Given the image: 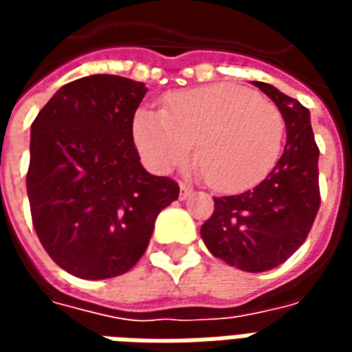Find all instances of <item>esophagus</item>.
Here are the masks:
<instances>
[{"label":"esophagus","instance_id":"esophagus-1","mask_svg":"<svg viewBox=\"0 0 352 352\" xmlns=\"http://www.w3.org/2000/svg\"><path fill=\"white\" fill-rule=\"evenodd\" d=\"M190 194H192L190 186H186V184H181V186H179V198L181 199H186Z\"/></svg>","mask_w":352,"mask_h":352}]
</instances>
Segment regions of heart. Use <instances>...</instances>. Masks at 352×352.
Wrapping results in <instances>:
<instances>
[{
	"instance_id": "1",
	"label": "heart",
	"mask_w": 352,
	"mask_h": 352,
	"mask_svg": "<svg viewBox=\"0 0 352 352\" xmlns=\"http://www.w3.org/2000/svg\"><path fill=\"white\" fill-rule=\"evenodd\" d=\"M285 118L277 105L249 88L209 85L166 98L162 113L139 109L131 135L156 173L184 166L194 145L211 186L236 192L258 184L279 162Z\"/></svg>"
}]
</instances>
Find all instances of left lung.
Returning <instances> with one entry per match:
<instances>
[{
    "label": "left lung",
    "mask_w": 352,
    "mask_h": 352,
    "mask_svg": "<svg viewBox=\"0 0 352 352\" xmlns=\"http://www.w3.org/2000/svg\"><path fill=\"white\" fill-rule=\"evenodd\" d=\"M279 107L287 145L272 173L254 188L214 198L199 234L209 252L249 273L273 270L290 258L309 234L320 206L318 146L309 111L277 88L252 80Z\"/></svg>",
    "instance_id": "1"
}]
</instances>
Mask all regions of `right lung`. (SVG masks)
I'll use <instances>...</instances> for the list:
<instances>
[{
  "mask_svg": "<svg viewBox=\"0 0 352 352\" xmlns=\"http://www.w3.org/2000/svg\"><path fill=\"white\" fill-rule=\"evenodd\" d=\"M145 82L90 75L67 82L32 124L26 188L39 241L80 279L122 275L143 256L179 184L139 162L131 122Z\"/></svg>",
  "mask_w": 352,
  "mask_h": 352,
  "instance_id": "obj_1",
  "label": "right lung"
}]
</instances>
